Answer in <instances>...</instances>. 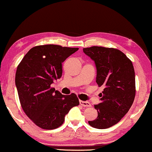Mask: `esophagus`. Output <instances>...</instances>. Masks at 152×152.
<instances>
[{
	"label": "esophagus",
	"instance_id": "1",
	"mask_svg": "<svg viewBox=\"0 0 152 152\" xmlns=\"http://www.w3.org/2000/svg\"><path fill=\"white\" fill-rule=\"evenodd\" d=\"M80 104L84 106V107H91V106L89 102H85L82 100H80Z\"/></svg>",
	"mask_w": 152,
	"mask_h": 152
}]
</instances>
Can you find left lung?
Masks as SVG:
<instances>
[{"instance_id": "1", "label": "left lung", "mask_w": 152, "mask_h": 152, "mask_svg": "<svg viewBox=\"0 0 152 152\" xmlns=\"http://www.w3.org/2000/svg\"><path fill=\"white\" fill-rule=\"evenodd\" d=\"M83 52L96 63L97 84L104 87L99 94L101 102L94 106L98 117L88 123L95 128H110L124 117L134 102V67L130 59L118 49L92 46L83 48Z\"/></svg>"}]
</instances>
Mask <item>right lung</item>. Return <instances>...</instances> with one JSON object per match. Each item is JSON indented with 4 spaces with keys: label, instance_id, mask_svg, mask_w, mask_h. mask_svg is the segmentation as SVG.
<instances>
[{
    "label": "right lung",
    "instance_id": "obj_1",
    "mask_svg": "<svg viewBox=\"0 0 152 152\" xmlns=\"http://www.w3.org/2000/svg\"><path fill=\"white\" fill-rule=\"evenodd\" d=\"M78 50L53 44L37 46L18 65L15 82L20 104L27 117L41 128L60 127L69 110L79 105L75 94L62 95L50 87L62 76V63Z\"/></svg>",
    "mask_w": 152,
    "mask_h": 152
}]
</instances>
